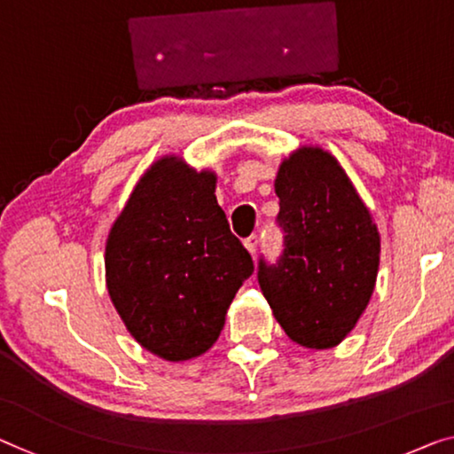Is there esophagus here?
I'll use <instances>...</instances> for the list:
<instances>
[{
    "label": "esophagus",
    "instance_id": "esophagus-1",
    "mask_svg": "<svg viewBox=\"0 0 454 454\" xmlns=\"http://www.w3.org/2000/svg\"><path fill=\"white\" fill-rule=\"evenodd\" d=\"M245 247L248 248L250 254L256 253V247H259V234H250L248 239L245 240Z\"/></svg>",
    "mask_w": 454,
    "mask_h": 454
}]
</instances>
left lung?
I'll return each instance as SVG.
<instances>
[{"mask_svg":"<svg viewBox=\"0 0 454 454\" xmlns=\"http://www.w3.org/2000/svg\"><path fill=\"white\" fill-rule=\"evenodd\" d=\"M283 250L259 261V286L286 334L306 348L340 344L373 295L381 242L333 154L301 146L275 179Z\"/></svg>","mask_w":454,"mask_h":454,"instance_id":"1","label":"left lung"}]
</instances>
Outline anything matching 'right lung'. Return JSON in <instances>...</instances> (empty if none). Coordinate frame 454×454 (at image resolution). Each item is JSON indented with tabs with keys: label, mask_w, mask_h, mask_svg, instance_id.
I'll return each mask as SVG.
<instances>
[{
	"label": "right lung",
	"mask_w": 454,
	"mask_h": 454,
	"mask_svg": "<svg viewBox=\"0 0 454 454\" xmlns=\"http://www.w3.org/2000/svg\"><path fill=\"white\" fill-rule=\"evenodd\" d=\"M215 175L154 162L106 245L112 303L140 347L165 361L204 355L254 265L215 200Z\"/></svg>",
	"instance_id": "add662e5"
}]
</instances>
